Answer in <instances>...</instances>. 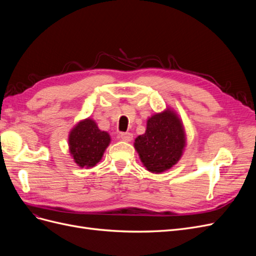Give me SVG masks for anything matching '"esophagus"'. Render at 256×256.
I'll list each match as a JSON object with an SVG mask.
<instances>
[{
    "label": "esophagus",
    "mask_w": 256,
    "mask_h": 256,
    "mask_svg": "<svg viewBox=\"0 0 256 256\" xmlns=\"http://www.w3.org/2000/svg\"><path fill=\"white\" fill-rule=\"evenodd\" d=\"M120 136L122 141L130 142L131 140H132V134H130V132H122Z\"/></svg>",
    "instance_id": "34e87169"
}]
</instances>
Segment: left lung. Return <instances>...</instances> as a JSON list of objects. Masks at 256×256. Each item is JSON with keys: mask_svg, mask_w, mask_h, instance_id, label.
<instances>
[{"mask_svg": "<svg viewBox=\"0 0 256 256\" xmlns=\"http://www.w3.org/2000/svg\"><path fill=\"white\" fill-rule=\"evenodd\" d=\"M184 145L182 124L168 109L148 118L145 134L138 136L134 142L144 166L152 173L164 172L176 164Z\"/></svg>", "mask_w": 256, "mask_h": 256, "instance_id": "1", "label": "left lung"}]
</instances>
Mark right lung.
Segmentation results:
<instances>
[{
  "mask_svg": "<svg viewBox=\"0 0 256 256\" xmlns=\"http://www.w3.org/2000/svg\"><path fill=\"white\" fill-rule=\"evenodd\" d=\"M68 141L76 164L81 168H92L102 159L110 143V136L100 130L94 120L88 118L70 131Z\"/></svg>",
  "mask_w": 256,
  "mask_h": 256,
  "instance_id": "right-lung-1",
  "label": "right lung"
}]
</instances>
